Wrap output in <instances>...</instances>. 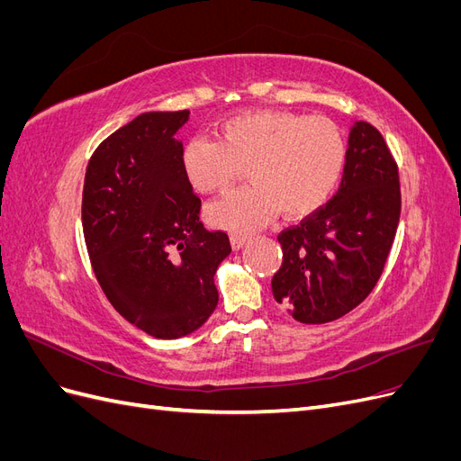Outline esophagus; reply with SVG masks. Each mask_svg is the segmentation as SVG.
<instances>
[{"instance_id":"obj_1","label":"esophagus","mask_w":461,"mask_h":461,"mask_svg":"<svg viewBox=\"0 0 461 461\" xmlns=\"http://www.w3.org/2000/svg\"><path fill=\"white\" fill-rule=\"evenodd\" d=\"M246 236H240V234H234V236H230V246H232V249H240V248H244V244H246Z\"/></svg>"}]
</instances>
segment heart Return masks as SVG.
<instances>
[{
    "label": "heart",
    "mask_w": 461,
    "mask_h": 461,
    "mask_svg": "<svg viewBox=\"0 0 461 461\" xmlns=\"http://www.w3.org/2000/svg\"><path fill=\"white\" fill-rule=\"evenodd\" d=\"M348 144L337 122L281 109L244 111L221 121L217 142L194 138L180 156L188 185L200 194L225 192L242 169L249 183L209 205L207 221L252 232L281 212L303 219L337 192Z\"/></svg>",
    "instance_id": "b5f03b06"
}]
</instances>
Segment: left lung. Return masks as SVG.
I'll use <instances>...</instances> for the list:
<instances>
[{
	"mask_svg": "<svg viewBox=\"0 0 461 461\" xmlns=\"http://www.w3.org/2000/svg\"><path fill=\"white\" fill-rule=\"evenodd\" d=\"M398 165L383 134L357 121L348 138L342 183L332 200L278 234L283 265L273 296L300 323L340 319L379 281L400 221Z\"/></svg>",
	"mask_w": 461,
	"mask_h": 461,
	"instance_id": "left-lung-1",
	"label": "left lung"
}]
</instances>
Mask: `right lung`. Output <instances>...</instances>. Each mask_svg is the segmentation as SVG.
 I'll use <instances>...</instances> for the list:
<instances>
[{
    "label": "right lung",
    "instance_id": "add662e5",
    "mask_svg": "<svg viewBox=\"0 0 461 461\" xmlns=\"http://www.w3.org/2000/svg\"><path fill=\"white\" fill-rule=\"evenodd\" d=\"M190 111H149L95 148L82 192L92 269L111 305L156 339L200 329L217 308L227 232L205 230L175 134Z\"/></svg>",
    "mask_w": 461,
    "mask_h": 461
}]
</instances>
